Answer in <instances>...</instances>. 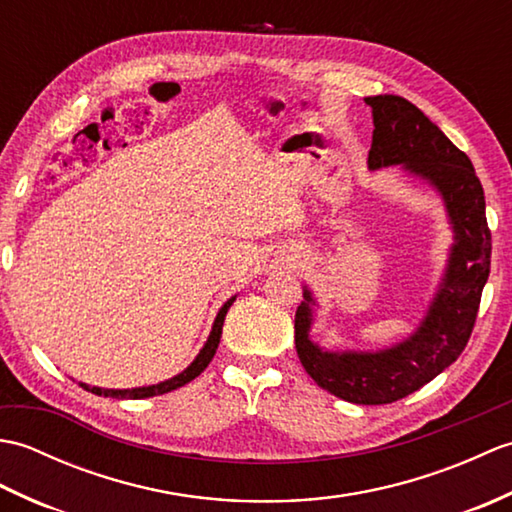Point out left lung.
I'll list each match as a JSON object with an SVG mask.
<instances>
[{
	"label": "left lung",
	"instance_id": "1",
	"mask_svg": "<svg viewBox=\"0 0 512 512\" xmlns=\"http://www.w3.org/2000/svg\"><path fill=\"white\" fill-rule=\"evenodd\" d=\"M374 114L369 167L402 165L436 184L455 228L444 286L418 332L378 354H328L310 343V292L295 314V345L303 369L330 394L356 405H387L444 372L471 339L482 290L491 273L493 239L480 178L469 156L416 105L396 94L367 96Z\"/></svg>",
	"mask_w": 512,
	"mask_h": 512
}]
</instances>
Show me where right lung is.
Listing matches in <instances>:
<instances>
[{"label":"right lung","mask_w":512,"mask_h":512,"mask_svg":"<svg viewBox=\"0 0 512 512\" xmlns=\"http://www.w3.org/2000/svg\"><path fill=\"white\" fill-rule=\"evenodd\" d=\"M233 301H235V299H228V301L224 303V306H222V310L217 312V319H215V323H213V330H211L209 341H206V345L202 347V352L198 354V358H195V361H193L187 369H184L182 374L173 376L171 380H165V383H160V385H149V387H138V389H101V387H88V385H83V383H81V387L92 391V394H96V396L134 398V400H136V398H151V396L167 394V391H173V389H178V387H182V385L191 383V380H193L195 376H200V374L204 372L206 365H209L211 358L215 356L217 345H220L224 317H226V312H228V308H231Z\"/></svg>","instance_id":"right-lung-1"}]
</instances>
